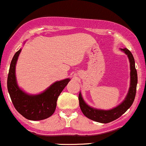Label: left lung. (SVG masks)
<instances>
[{
    "instance_id": "8db88e82",
    "label": "left lung",
    "mask_w": 146,
    "mask_h": 146,
    "mask_svg": "<svg viewBox=\"0 0 146 146\" xmlns=\"http://www.w3.org/2000/svg\"><path fill=\"white\" fill-rule=\"evenodd\" d=\"M122 50L125 52V54L128 55L130 60V65H131V86L127 97L121 104L115 107V108L111 109L110 111H103V110L94 109L88 106L83 100L81 94L79 93L78 100L80 110L83 112V115H86L89 119L102 123H108L121 117L133 103L136 93L137 83H138L137 70L135 67V60L129 50L124 48L122 49Z\"/></svg>"
}]
</instances>
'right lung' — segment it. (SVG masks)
Returning <instances> with one entry per match:
<instances>
[{
    "label": "right lung",
    "instance_id": "1",
    "mask_svg": "<svg viewBox=\"0 0 146 146\" xmlns=\"http://www.w3.org/2000/svg\"><path fill=\"white\" fill-rule=\"evenodd\" d=\"M21 51V49L17 51L11 60L7 80L8 93L15 108L23 116L31 121L46 119L55 112L58 98L70 79L56 82L41 94H26L18 88L15 79V64Z\"/></svg>",
    "mask_w": 146,
    "mask_h": 146
}]
</instances>
